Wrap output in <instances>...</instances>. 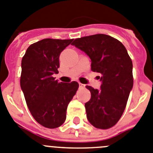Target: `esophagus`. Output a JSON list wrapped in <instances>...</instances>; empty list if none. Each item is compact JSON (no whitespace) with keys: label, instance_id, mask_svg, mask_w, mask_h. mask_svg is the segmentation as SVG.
Masks as SVG:
<instances>
[{"label":"esophagus","instance_id":"1","mask_svg":"<svg viewBox=\"0 0 153 153\" xmlns=\"http://www.w3.org/2000/svg\"><path fill=\"white\" fill-rule=\"evenodd\" d=\"M85 85H83V84L80 83V82H79V88H85Z\"/></svg>","mask_w":153,"mask_h":153}]
</instances>
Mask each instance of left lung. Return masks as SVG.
Here are the masks:
<instances>
[{"instance_id": "obj_1", "label": "left lung", "mask_w": 153, "mask_h": 153, "mask_svg": "<svg viewBox=\"0 0 153 153\" xmlns=\"http://www.w3.org/2000/svg\"><path fill=\"white\" fill-rule=\"evenodd\" d=\"M72 45L91 60V71L101 75L100 90L86 86L91 99L85 103L87 118L94 127L107 130L120 119L133 88V63L119 40L105 34L78 38Z\"/></svg>"}]
</instances>
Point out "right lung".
<instances>
[{"label":"right lung","mask_w":153,"mask_h":153,"mask_svg":"<svg viewBox=\"0 0 153 153\" xmlns=\"http://www.w3.org/2000/svg\"><path fill=\"white\" fill-rule=\"evenodd\" d=\"M73 39H44L31 44L22 59L20 86L27 105L36 122L49 129L63 124L67 107L79 85L59 82L60 53Z\"/></svg>","instance_id":"add662e5"}]
</instances>
